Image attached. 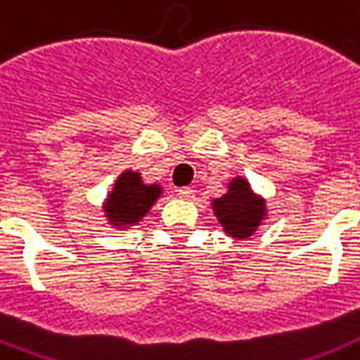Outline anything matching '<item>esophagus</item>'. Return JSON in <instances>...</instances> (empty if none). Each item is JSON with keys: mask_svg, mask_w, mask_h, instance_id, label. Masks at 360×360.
<instances>
[{"mask_svg": "<svg viewBox=\"0 0 360 360\" xmlns=\"http://www.w3.org/2000/svg\"><path fill=\"white\" fill-rule=\"evenodd\" d=\"M177 194L181 198H185V200H192L194 198V191H192L191 186H181V188H177Z\"/></svg>", "mask_w": 360, "mask_h": 360, "instance_id": "esophagus-1", "label": "esophagus"}]
</instances>
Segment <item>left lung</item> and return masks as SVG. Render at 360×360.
<instances>
[{
    "label": "left lung",
    "mask_w": 360,
    "mask_h": 360,
    "mask_svg": "<svg viewBox=\"0 0 360 360\" xmlns=\"http://www.w3.org/2000/svg\"><path fill=\"white\" fill-rule=\"evenodd\" d=\"M213 211L226 233L246 239L265 219V202L250 191V185L243 177H236L228 186V194L214 200Z\"/></svg>",
    "instance_id": "left-lung-1"
}]
</instances>
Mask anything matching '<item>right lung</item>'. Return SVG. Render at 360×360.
<instances>
[{
    "label": "right lung",
    "instance_id": "1",
    "mask_svg": "<svg viewBox=\"0 0 360 360\" xmlns=\"http://www.w3.org/2000/svg\"><path fill=\"white\" fill-rule=\"evenodd\" d=\"M160 196L158 185H143L140 174L124 172L115 181L114 191L106 202V217L114 226H129L140 222L143 214Z\"/></svg>",
    "mask_w": 360,
    "mask_h": 360
}]
</instances>
